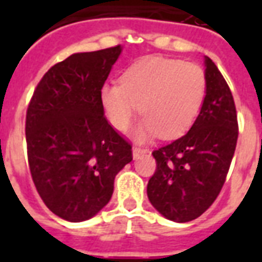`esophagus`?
<instances>
[{
    "label": "esophagus",
    "mask_w": 262,
    "mask_h": 262,
    "mask_svg": "<svg viewBox=\"0 0 262 262\" xmlns=\"http://www.w3.org/2000/svg\"><path fill=\"white\" fill-rule=\"evenodd\" d=\"M133 159H139L140 156H143L144 154H147V149H143V148H139V147H133Z\"/></svg>",
    "instance_id": "1"
}]
</instances>
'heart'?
I'll return each instance as SVG.
<instances>
[{
    "instance_id": "1",
    "label": "heart",
    "mask_w": 262,
    "mask_h": 262,
    "mask_svg": "<svg viewBox=\"0 0 262 262\" xmlns=\"http://www.w3.org/2000/svg\"><path fill=\"white\" fill-rule=\"evenodd\" d=\"M205 91L207 79L199 65L151 57L127 68L121 83L103 84L99 100L107 121L119 132L126 130L137 111L144 114L133 130L137 141L159 133L175 139L193 125Z\"/></svg>"
}]
</instances>
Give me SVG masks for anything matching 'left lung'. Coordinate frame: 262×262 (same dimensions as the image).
Masks as SVG:
<instances>
[{
    "instance_id": "8db88e82",
    "label": "left lung",
    "mask_w": 262,
    "mask_h": 262,
    "mask_svg": "<svg viewBox=\"0 0 262 262\" xmlns=\"http://www.w3.org/2000/svg\"><path fill=\"white\" fill-rule=\"evenodd\" d=\"M207 91L186 135L154 151L156 171L148 199L166 219L186 223L211 207L226 181L238 139L231 91L217 67L204 57Z\"/></svg>"
}]
</instances>
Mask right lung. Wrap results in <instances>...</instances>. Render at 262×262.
<instances>
[{"mask_svg": "<svg viewBox=\"0 0 262 262\" xmlns=\"http://www.w3.org/2000/svg\"><path fill=\"white\" fill-rule=\"evenodd\" d=\"M122 46L76 53L49 69L27 110L28 163L43 203L79 223L110 201L132 147L108 125L99 91Z\"/></svg>", "mask_w": 262, "mask_h": 262, "instance_id": "right-lung-1", "label": "right lung"}]
</instances>
